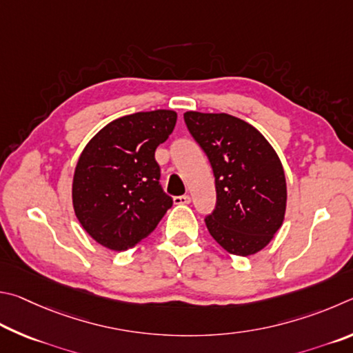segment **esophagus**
Returning a JSON list of instances; mask_svg holds the SVG:
<instances>
[{"label": "esophagus", "mask_w": 353, "mask_h": 353, "mask_svg": "<svg viewBox=\"0 0 353 353\" xmlns=\"http://www.w3.org/2000/svg\"><path fill=\"white\" fill-rule=\"evenodd\" d=\"M173 203H175V205H189V203H190V196H189V195L173 196Z\"/></svg>", "instance_id": "obj_1"}]
</instances>
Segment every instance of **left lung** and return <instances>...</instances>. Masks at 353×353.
I'll use <instances>...</instances> for the list:
<instances>
[{
  "instance_id": "1",
  "label": "left lung",
  "mask_w": 353,
  "mask_h": 353,
  "mask_svg": "<svg viewBox=\"0 0 353 353\" xmlns=\"http://www.w3.org/2000/svg\"><path fill=\"white\" fill-rule=\"evenodd\" d=\"M184 122L214 170L217 205L205 219L209 234L231 254H256L285 215L287 183L279 157L257 128L236 116L186 111Z\"/></svg>"
}]
</instances>
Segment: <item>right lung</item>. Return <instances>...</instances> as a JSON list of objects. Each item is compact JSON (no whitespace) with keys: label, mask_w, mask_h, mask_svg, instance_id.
I'll use <instances>...</instances> for the list:
<instances>
[{"label":"right lung","mask_w":353,"mask_h":353,"mask_svg":"<svg viewBox=\"0 0 353 353\" xmlns=\"http://www.w3.org/2000/svg\"><path fill=\"white\" fill-rule=\"evenodd\" d=\"M175 123L172 110L122 116L92 136L80 153L72 180L74 212L105 248H133L172 208L159 184L154 150Z\"/></svg>","instance_id":"1"}]
</instances>
